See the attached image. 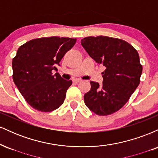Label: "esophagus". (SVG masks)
Listing matches in <instances>:
<instances>
[{"instance_id":"34e87169","label":"esophagus","mask_w":158,"mask_h":158,"mask_svg":"<svg viewBox=\"0 0 158 158\" xmlns=\"http://www.w3.org/2000/svg\"><path fill=\"white\" fill-rule=\"evenodd\" d=\"M81 81V79H73V81H74V82H76V83L80 82Z\"/></svg>"}]
</instances>
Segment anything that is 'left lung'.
Here are the masks:
<instances>
[{
	"instance_id": "obj_1",
	"label": "left lung",
	"mask_w": 158,
	"mask_h": 158,
	"mask_svg": "<svg viewBox=\"0 0 158 158\" xmlns=\"http://www.w3.org/2000/svg\"><path fill=\"white\" fill-rule=\"evenodd\" d=\"M81 44L96 62L106 67L102 84L90 82L85 105L97 115L113 114L128 102L139 84L143 68L138 52L124 40L108 36L86 37Z\"/></svg>"
}]
</instances>
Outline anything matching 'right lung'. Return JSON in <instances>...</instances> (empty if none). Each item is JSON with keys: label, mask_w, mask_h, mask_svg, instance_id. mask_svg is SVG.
<instances>
[{"label": "right lung", "mask_w": 158, "mask_h": 158, "mask_svg": "<svg viewBox=\"0 0 158 158\" xmlns=\"http://www.w3.org/2000/svg\"><path fill=\"white\" fill-rule=\"evenodd\" d=\"M77 39L64 37L40 38L25 43L12 59L13 81L30 106L42 112H50L64 102L71 80H65L52 70Z\"/></svg>", "instance_id": "right-lung-1"}]
</instances>
